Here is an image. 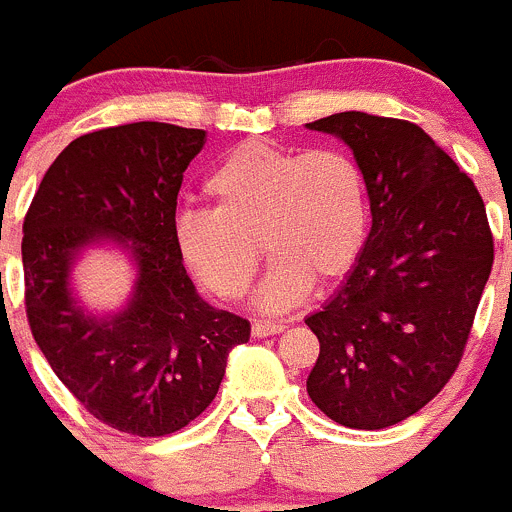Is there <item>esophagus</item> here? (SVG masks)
I'll return each mask as SVG.
<instances>
[{"label": "esophagus", "instance_id": "obj_1", "mask_svg": "<svg viewBox=\"0 0 512 512\" xmlns=\"http://www.w3.org/2000/svg\"><path fill=\"white\" fill-rule=\"evenodd\" d=\"M283 323H273V321H256L254 323V336L256 338H266V336H276V333L283 331Z\"/></svg>", "mask_w": 512, "mask_h": 512}]
</instances>
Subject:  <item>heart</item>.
<instances>
[{
    "label": "heart",
    "mask_w": 512,
    "mask_h": 512,
    "mask_svg": "<svg viewBox=\"0 0 512 512\" xmlns=\"http://www.w3.org/2000/svg\"><path fill=\"white\" fill-rule=\"evenodd\" d=\"M204 191L214 211H184L176 246L191 273L221 298H239L254 281L258 243L273 266L256 301L283 311L313 281L346 276L366 241V181L338 149L244 141L216 161Z\"/></svg>",
    "instance_id": "heart-1"
}]
</instances>
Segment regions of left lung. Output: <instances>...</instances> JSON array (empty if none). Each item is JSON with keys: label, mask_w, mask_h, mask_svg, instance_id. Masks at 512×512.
<instances>
[{"label": "left lung", "mask_w": 512, "mask_h": 512, "mask_svg": "<svg viewBox=\"0 0 512 512\" xmlns=\"http://www.w3.org/2000/svg\"><path fill=\"white\" fill-rule=\"evenodd\" d=\"M306 126L346 141L373 216L343 286L306 318L321 343L308 396L346 428L396 426L463 356L493 268L485 204L418 124L341 111Z\"/></svg>", "instance_id": "left-lung-1"}]
</instances>
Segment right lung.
Segmentation results:
<instances>
[{"label":"right lung","instance_id":"add662e5","mask_svg":"<svg viewBox=\"0 0 512 512\" xmlns=\"http://www.w3.org/2000/svg\"><path fill=\"white\" fill-rule=\"evenodd\" d=\"M204 129L136 121L74 139L44 174L24 219V303L59 381L106 426L159 438L189 426L219 393L246 318L196 293L176 246V196ZM135 261L127 306L78 303L71 268L89 245Z\"/></svg>","mask_w":512,"mask_h":512}]
</instances>
